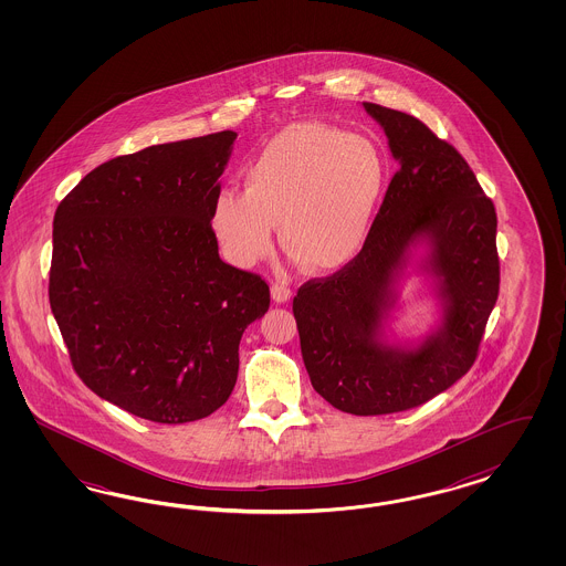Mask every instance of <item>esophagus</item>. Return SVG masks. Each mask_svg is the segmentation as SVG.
Listing matches in <instances>:
<instances>
[{
	"label": "esophagus",
	"mask_w": 566,
	"mask_h": 566,
	"mask_svg": "<svg viewBox=\"0 0 566 566\" xmlns=\"http://www.w3.org/2000/svg\"><path fill=\"white\" fill-rule=\"evenodd\" d=\"M272 298H274L275 303L284 305V303L291 301L292 291L289 286H284V284H272Z\"/></svg>",
	"instance_id": "obj_1"
}]
</instances>
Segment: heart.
Wrapping results in <instances>:
<instances>
[{
	"mask_svg": "<svg viewBox=\"0 0 566 566\" xmlns=\"http://www.w3.org/2000/svg\"><path fill=\"white\" fill-rule=\"evenodd\" d=\"M388 189L376 143L326 124H292L249 164L240 190H222L209 226L223 255L253 268L274 247L313 272H336L367 244Z\"/></svg>",
	"mask_w": 566,
	"mask_h": 566,
	"instance_id": "1",
	"label": "heart"
}]
</instances>
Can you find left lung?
Instances as JSON below:
<instances>
[{
  "mask_svg": "<svg viewBox=\"0 0 566 566\" xmlns=\"http://www.w3.org/2000/svg\"><path fill=\"white\" fill-rule=\"evenodd\" d=\"M363 107L381 126L398 171L359 255L301 286L292 311L315 392L338 411L386 415L428 402L473 365L496 305L497 220L452 145L405 112ZM409 266L439 315L423 337L400 342L389 322Z\"/></svg>",
  "mask_w": 566,
  "mask_h": 566,
  "instance_id": "left-lung-1",
  "label": "left lung"
}]
</instances>
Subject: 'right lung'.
Listing matches in <instances>:
<instances>
[{"instance_id":"1","label":"right lung","mask_w":566,"mask_h":566,"mask_svg":"<svg viewBox=\"0 0 566 566\" xmlns=\"http://www.w3.org/2000/svg\"><path fill=\"white\" fill-rule=\"evenodd\" d=\"M234 130L109 159L55 209L50 305L78 377L155 423L218 411L239 344L270 308L255 274L223 263L209 216Z\"/></svg>"}]
</instances>
